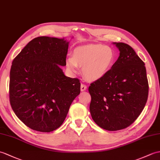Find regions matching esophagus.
I'll list each match as a JSON object with an SVG mask.
<instances>
[{"label":"esophagus","mask_w":160,"mask_h":160,"mask_svg":"<svg viewBox=\"0 0 160 160\" xmlns=\"http://www.w3.org/2000/svg\"><path fill=\"white\" fill-rule=\"evenodd\" d=\"M87 88V87L86 86V85L84 84H82L81 87H80V90H81V91H86Z\"/></svg>","instance_id":"34e87169"}]
</instances>
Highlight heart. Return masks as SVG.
<instances>
[{"label": "heart", "mask_w": 160, "mask_h": 160, "mask_svg": "<svg viewBox=\"0 0 160 160\" xmlns=\"http://www.w3.org/2000/svg\"><path fill=\"white\" fill-rule=\"evenodd\" d=\"M115 55L113 50L108 46L92 44L76 48L73 57H68L67 67L72 72H78L83 67L84 77L90 81L102 79L112 69Z\"/></svg>", "instance_id": "1"}]
</instances>
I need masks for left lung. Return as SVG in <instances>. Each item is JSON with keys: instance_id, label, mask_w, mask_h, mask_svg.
<instances>
[{"instance_id": "left-lung-1", "label": "left lung", "mask_w": 160, "mask_h": 160, "mask_svg": "<svg viewBox=\"0 0 160 160\" xmlns=\"http://www.w3.org/2000/svg\"><path fill=\"white\" fill-rule=\"evenodd\" d=\"M113 43L120 51L119 57L104 77L88 87L92 118L108 131L132 124L145 106L148 93L144 62L130 46Z\"/></svg>"}]
</instances>
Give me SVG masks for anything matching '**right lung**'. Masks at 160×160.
Listing matches in <instances>:
<instances>
[{
    "label": "right lung",
    "mask_w": 160,
    "mask_h": 160,
    "mask_svg": "<svg viewBox=\"0 0 160 160\" xmlns=\"http://www.w3.org/2000/svg\"><path fill=\"white\" fill-rule=\"evenodd\" d=\"M69 42L38 37L13 59L10 71L9 101L18 118L33 130L50 132L62 124L80 92L78 78L65 76Z\"/></svg>",
    "instance_id": "add662e5"
}]
</instances>
